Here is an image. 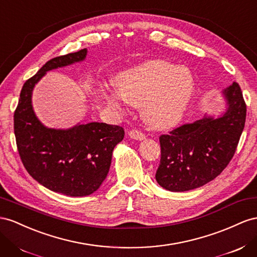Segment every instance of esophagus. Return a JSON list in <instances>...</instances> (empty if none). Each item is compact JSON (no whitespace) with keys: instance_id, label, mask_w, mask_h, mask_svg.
<instances>
[{"instance_id":"obj_1","label":"esophagus","mask_w":257,"mask_h":257,"mask_svg":"<svg viewBox=\"0 0 257 257\" xmlns=\"http://www.w3.org/2000/svg\"><path fill=\"white\" fill-rule=\"evenodd\" d=\"M128 136L132 138V140H136V141H143L146 138L145 134L143 132L138 131V130H132L128 132Z\"/></svg>"}]
</instances>
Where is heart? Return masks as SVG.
<instances>
[{
  "mask_svg": "<svg viewBox=\"0 0 257 257\" xmlns=\"http://www.w3.org/2000/svg\"><path fill=\"white\" fill-rule=\"evenodd\" d=\"M117 89H107L110 105L120 108L122 98L142 106L145 122L154 128L171 127L182 119L193 93V79L186 68L150 60L116 78Z\"/></svg>",
  "mask_w": 257,
  "mask_h": 257,
  "instance_id": "obj_1",
  "label": "heart"
}]
</instances>
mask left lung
<instances>
[{
	"label": "left lung",
	"instance_id": "8db88e82",
	"mask_svg": "<svg viewBox=\"0 0 257 257\" xmlns=\"http://www.w3.org/2000/svg\"><path fill=\"white\" fill-rule=\"evenodd\" d=\"M226 111L204 116L161 135L158 184L170 191H188L217 177L232 159L244 128L246 105L237 82L223 92Z\"/></svg>",
	"mask_w": 257,
	"mask_h": 257
}]
</instances>
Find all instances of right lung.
Returning <instances> with one entry per match:
<instances>
[{"mask_svg":"<svg viewBox=\"0 0 257 257\" xmlns=\"http://www.w3.org/2000/svg\"><path fill=\"white\" fill-rule=\"evenodd\" d=\"M86 54L83 48L48 60L26 81L14 113L17 148L27 172L47 189L70 197L88 196L99 188L124 130L99 122L48 128L34 113L31 97L34 85L47 71L84 60Z\"/></svg>","mask_w":257,"mask_h":257,"instance_id":"obj_1","label":"right lung"}]
</instances>
